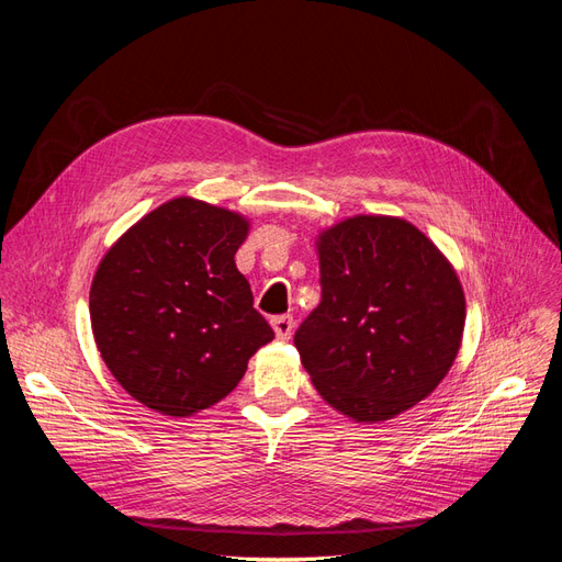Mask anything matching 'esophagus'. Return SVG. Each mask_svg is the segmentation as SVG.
I'll return each mask as SVG.
<instances>
[{
  "label": "esophagus",
  "mask_w": 562,
  "mask_h": 562,
  "mask_svg": "<svg viewBox=\"0 0 562 562\" xmlns=\"http://www.w3.org/2000/svg\"><path fill=\"white\" fill-rule=\"evenodd\" d=\"M271 328L279 339H291L293 335V316H274L271 318Z\"/></svg>",
  "instance_id": "34e87169"
}]
</instances>
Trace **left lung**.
<instances>
[{"label":"left lung","instance_id":"1","mask_svg":"<svg viewBox=\"0 0 562 562\" xmlns=\"http://www.w3.org/2000/svg\"><path fill=\"white\" fill-rule=\"evenodd\" d=\"M321 302L295 333L304 370L353 422L394 419L443 382L467 300L450 260L396 215H353L316 236Z\"/></svg>","mask_w":562,"mask_h":562}]
</instances>
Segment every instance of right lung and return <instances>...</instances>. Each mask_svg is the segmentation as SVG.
Returning <instances> with one entry per match:
<instances>
[{"label": "right lung", "mask_w": 562, "mask_h": 562, "mask_svg": "<svg viewBox=\"0 0 562 562\" xmlns=\"http://www.w3.org/2000/svg\"><path fill=\"white\" fill-rule=\"evenodd\" d=\"M250 220L194 196L143 215L100 260L91 330L114 380L145 407L192 417L241 382L274 339L234 255Z\"/></svg>", "instance_id": "1"}]
</instances>
